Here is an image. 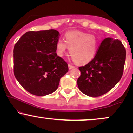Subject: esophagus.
I'll return each mask as SVG.
<instances>
[{
    "mask_svg": "<svg viewBox=\"0 0 133 133\" xmlns=\"http://www.w3.org/2000/svg\"><path fill=\"white\" fill-rule=\"evenodd\" d=\"M68 68H69V69H72L74 68V66H73V65H72L71 64H69L68 65Z\"/></svg>",
    "mask_w": 133,
    "mask_h": 133,
    "instance_id": "34e87169",
    "label": "esophagus"
}]
</instances>
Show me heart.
<instances>
[{"instance_id": "1", "label": "heart", "mask_w": 133, "mask_h": 133, "mask_svg": "<svg viewBox=\"0 0 133 133\" xmlns=\"http://www.w3.org/2000/svg\"><path fill=\"white\" fill-rule=\"evenodd\" d=\"M65 40L59 39L56 42V53L62 57L69 48V53L79 64L89 63L95 57L99 40L92 34L80 30H72L65 34Z\"/></svg>"}]
</instances>
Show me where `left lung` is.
<instances>
[{
	"mask_svg": "<svg viewBox=\"0 0 133 133\" xmlns=\"http://www.w3.org/2000/svg\"><path fill=\"white\" fill-rule=\"evenodd\" d=\"M126 49L118 39L108 37L102 41L94 59L79 67L77 86L82 93L98 97L113 88L123 76Z\"/></svg>",
	"mask_w": 133,
	"mask_h": 133,
	"instance_id": "8db88e82",
	"label": "left lung"
}]
</instances>
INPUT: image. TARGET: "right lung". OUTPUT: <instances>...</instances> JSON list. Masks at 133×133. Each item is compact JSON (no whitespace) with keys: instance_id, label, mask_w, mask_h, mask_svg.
<instances>
[{"instance_id":"1","label":"right lung","mask_w":133,"mask_h":133,"mask_svg":"<svg viewBox=\"0 0 133 133\" xmlns=\"http://www.w3.org/2000/svg\"><path fill=\"white\" fill-rule=\"evenodd\" d=\"M59 37L54 29L29 31L14 47V76L30 94L44 96L54 92L68 72L67 62L56 52Z\"/></svg>"}]
</instances>
